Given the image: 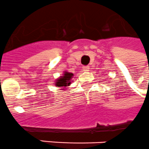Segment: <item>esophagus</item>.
<instances>
[{
    "label": "esophagus",
    "instance_id": "1",
    "mask_svg": "<svg viewBox=\"0 0 149 149\" xmlns=\"http://www.w3.org/2000/svg\"><path fill=\"white\" fill-rule=\"evenodd\" d=\"M82 69H83L84 71H88L89 70V67L88 66H84V67H82Z\"/></svg>",
    "mask_w": 149,
    "mask_h": 149
}]
</instances>
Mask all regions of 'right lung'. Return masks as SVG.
I'll use <instances>...</instances> for the list:
<instances>
[{"label":"right lung","instance_id":"obj_1","mask_svg":"<svg viewBox=\"0 0 149 149\" xmlns=\"http://www.w3.org/2000/svg\"><path fill=\"white\" fill-rule=\"evenodd\" d=\"M73 77V73L69 72H64L63 76H61L60 78H58L56 80L55 85L57 87L60 88H63V87H67L71 84V79Z\"/></svg>","mask_w":149,"mask_h":149}]
</instances>
